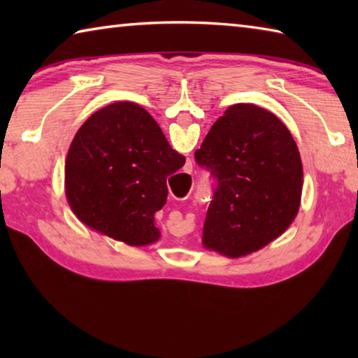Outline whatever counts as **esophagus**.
<instances>
[{
	"instance_id": "34e87169",
	"label": "esophagus",
	"mask_w": 358,
	"mask_h": 358,
	"mask_svg": "<svg viewBox=\"0 0 358 358\" xmlns=\"http://www.w3.org/2000/svg\"><path fill=\"white\" fill-rule=\"evenodd\" d=\"M185 199H187V196H186V197H185Z\"/></svg>"
}]
</instances>
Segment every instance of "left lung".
<instances>
[{"label":"left lung","mask_w":358,"mask_h":358,"mask_svg":"<svg viewBox=\"0 0 358 358\" xmlns=\"http://www.w3.org/2000/svg\"><path fill=\"white\" fill-rule=\"evenodd\" d=\"M196 162L216 181L202 243L227 257L257 251L299 213L303 167L282 121L262 107L235 104L211 126Z\"/></svg>","instance_id":"1"}]
</instances>
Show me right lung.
I'll list each match as a JSON object with an SVG mask.
<instances>
[{
  "instance_id": "right-lung-1",
  "label": "right lung",
  "mask_w": 358,
  "mask_h": 358,
  "mask_svg": "<svg viewBox=\"0 0 358 358\" xmlns=\"http://www.w3.org/2000/svg\"><path fill=\"white\" fill-rule=\"evenodd\" d=\"M185 156L134 102H115L77 131L66 157V197L88 227L132 246L159 238L155 213L167 201V177Z\"/></svg>"
}]
</instances>
